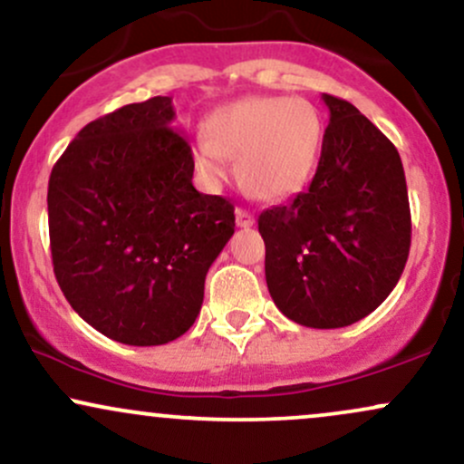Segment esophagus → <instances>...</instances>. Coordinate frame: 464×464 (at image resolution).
I'll return each instance as SVG.
<instances>
[{
	"instance_id": "esophagus-1",
	"label": "esophagus",
	"mask_w": 464,
	"mask_h": 464,
	"mask_svg": "<svg viewBox=\"0 0 464 464\" xmlns=\"http://www.w3.org/2000/svg\"><path fill=\"white\" fill-rule=\"evenodd\" d=\"M256 223V219H254V215L249 210H245V208H237V226L238 227H252Z\"/></svg>"
}]
</instances>
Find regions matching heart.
<instances>
[{"label": "heart", "instance_id": "heart-1", "mask_svg": "<svg viewBox=\"0 0 464 464\" xmlns=\"http://www.w3.org/2000/svg\"><path fill=\"white\" fill-rule=\"evenodd\" d=\"M319 112L297 97H247L206 119L193 140V160L208 184H221L238 158V173L254 198L274 201L306 187L317 165Z\"/></svg>", "mask_w": 464, "mask_h": 464}]
</instances>
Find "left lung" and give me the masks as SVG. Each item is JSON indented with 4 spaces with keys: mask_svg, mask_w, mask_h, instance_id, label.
I'll return each mask as SVG.
<instances>
[{
    "mask_svg": "<svg viewBox=\"0 0 464 464\" xmlns=\"http://www.w3.org/2000/svg\"><path fill=\"white\" fill-rule=\"evenodd\" d=\"M330 111L306 193L258 217L265 277L280 313L306 328L356 324L393 291L411 249V206L395 145L350 102Z\"/></svg>",
    "mask_w": 464,
    "mask_h": 464,
    "instance_id": "left-lung-1",
    "label": "left lung"
}]
</instances>
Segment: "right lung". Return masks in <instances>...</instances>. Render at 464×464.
I'll use <instances>...</instances> for the list:
<instances>
[{"mask_svg": "<svg viewBox=\"0 0 464 464\" xmlns=\"http://www.w3.org/2000/svg\"><path fill=\"white\" fill-rule=\"evenodd\" d=\"M171 97L128 103L80 130L47 188L53 274L71 308L123 345H165L198 319L234 206L193 187Z\"/></svg>", "mask_w": 464, "mask_h": 464, "instance_id": "obj_1", "label": "right lung"}]
</instances>
